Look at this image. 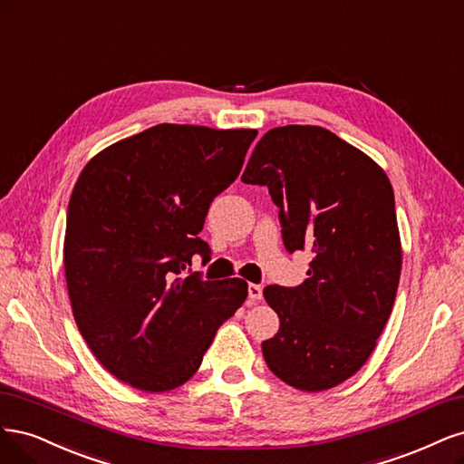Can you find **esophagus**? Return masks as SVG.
<instances>
[{
	"mask_svg": "<svg viewBox=\"0 0 464 464\" xmlns=\"http://www.w3.org/2000/svg\"><path fill=\"white\" fill-rule=\"evenodd\" d=\"M248 298L254 303V301H260L262 298V287L260 285H254V283H250L248 285Z\"/></svg>",
	"mask_w": 464,
	"mask_h": 464,
	"instance_id": "1",
	"label": "esophagus"
}]
</instances>
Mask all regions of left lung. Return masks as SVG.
<instances>
[{"mask_svg": "<svg viewBox=\"0 0 464 464\" xmlns=\"http://www.w3.org/2000/svg\"><path fill=\"white\" fill-rule=\"evenodd\" d=\"M241 181L267 187L283 245L312 254L301 285L264 289L279 316L264 361L296 390H330L362 368L395 303L402 258L390 179L332 130L287 125L264 134Z\"/></svg>", "mask_w": 464, "mask_h": 464, "instance_id": "left-lung-1", "label": "left lung"}]
</instances>
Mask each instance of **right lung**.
Segmentation results:
<instances>
[{
  "label": "right lung",
  "mask_w": 464,
  "mask_h": 464,
  "mask_svg": "<svg viewBox=\"0 0 464 464\" xmlns=\"http://www.w3.org/2000/svg\"><path fill=\"white\" fill-rule=\"evenodd\" d=\"M254 129L161 123L86 163L72 188L63 264L74 322L117 380L161 393L198 370L243 279L183 277L212 200L243 168Z\"/></svg>",
  "instance_id": "obj_1"
}]
</instances>
